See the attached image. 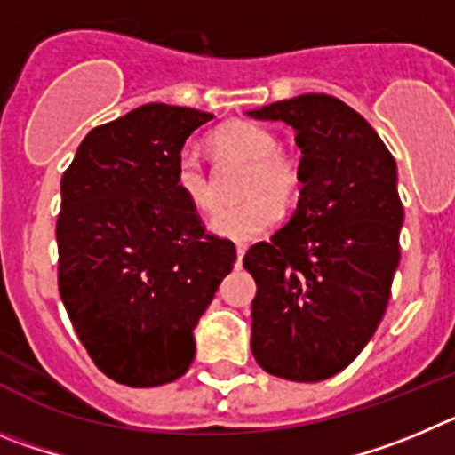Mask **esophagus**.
Listing matches in <instances>:
<instances>
[{"label":"esophagus","instance_id":"1","mask_svg":"<svg viewBox=\"0 0 455 455\" xmlns=\"http://www.w3.org/2000/svg\"><path fill=\"white\" fill-rule=\"evenodd\" d=\"M244 251H247V247H244V244H237V249H235V253H237V265L243 263V258H244Z\"/></svg>","mask_w":455,"mask_h":455}]
</instances>
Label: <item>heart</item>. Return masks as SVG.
Returning <instances> with one entry per match:
<instances>
[{"label":"heart","mask_w":455,"mask_h":455,"mask_svg":"<svg viewBox=\"0 0 455 455\" xmlns=\"http://www.w3.org/2000/svg\"><path fill=\"white\" fill-rule=\"evenodd\" d=\"M212 145L227 154L251 161L244 183L247 202L222 206L211 218V231L233 243H251L281 220V206L297 197L301 186L299 165L278 149V138L265 126L247 120H231L215 129ZM174 181L188 204L197 211H211L218 192L202 158L192 147H183L174 165Z\"/></svg>","instance_id":"1"}]
</instances>
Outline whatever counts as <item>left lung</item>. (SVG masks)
Here are the masks:
<instances>
[{
    "mask_svg": "<svg viewBox=\"0 0 455 455\" xmlns=\"http://www.w3.org/2000/svg\"><path fill=\"white\" fill-rule=\"evenodd\" d=\"M249 116L290 124L301 149L297 211L243 260L258 288L253 358L278 379H331L365 349L387 308L403 224L396 163L338 97L308 92Z\"/></svg>",
    "mask_w": 455,
    "mask_h": 455,
    "instance_id": "obj_1",
    "label": "left lung"
}]
</instances>
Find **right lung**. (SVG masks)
I'll use <instances>...</instances> for the list:
<instances>
[{
	"mask_svg": "<svg viewBox=\"0 0 455 455\" xmlns=\"http://www.w3.org/2000/svg\"><path fill=\"white\" fill-rule=\"evenodd\" d=\"M208 120L145 104L90 131L60 179V299L92 363L122 386L186 374L192 331L235 263L174 181L179 151Z\"/></svg>",
	"mask_w": 455,
	"mask_h": 455,
	"instance_id": "right-lung-1",
	"label": "right lung"
}]
</instances>
